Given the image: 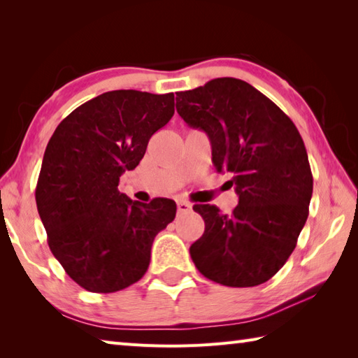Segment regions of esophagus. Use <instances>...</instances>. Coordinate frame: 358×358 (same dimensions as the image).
<instances>
[{
	"instance_id": "esophagus-1",
	"label": "esophagus",
	"mask_w": 358,
	"mask_h": 358,
	"mask_svg": "<svg viewBox=\"0 0 358 358\" xmlns=\"http://www.w3.org/2000/svg\"><path fill=\"white\" fill-rule=\"evenodd\" d=\"M192 203H188V202H178V213H188V211H192Z\"/></svg>"
}]
</instances>
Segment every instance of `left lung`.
I'll return each instance as SVG.
<instances>
[{
    "label": "left lung",
    "mask_w": 358,
    "mask_h": 358,
    "mask_svg": "<svg viewBox=\"0 0 358 358\" xmlns=\"http://www.w3.org/2000/svg\"><path fill=\"white\" fill-rule=\"evenodd\" d=\"M179 116L208 134L214 169L233 173L239 203L231 214L194 205L205 220L189 246L206 279L257 287L296 248L313 196V173L297 127L264 93L236 78L211 79L176 93Z\"/></svg>",
    "instance_id": "obj_1"
}]
</instances>
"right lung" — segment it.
Instances as JSON below:
<instances>
[{
	"instance_id": "right-lung-1",
	"label": "right lung",
	"mask_w": 358,
	"mask_h": 358,
	"mask_svg": "<svg viewBox=\"0 0 358 358\" xmlns=\"http://www.w3.org/2000/svg\"><path fill=\"white\" fill-rule=\"evenodd\" d=\"M173 115V93L107 92L62 119L47 144L38 213L53 256L87 291L116 292L142 279L156 234L176 216L171 199L142 203L117 189Z\"/></svg>"
}]
</instances>
